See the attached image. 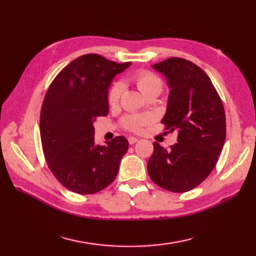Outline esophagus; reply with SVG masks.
<instances>
[{"mask_svg": "<svg viewBox=\"0 0 256 256\" xmlns=\"http://www.w3.org/2000/svg\"><path fill=\"white\" fill-rule=\"evenodd\" d=\"M138 140V138H128V143H130V145H133V144H135Z\"/></svg>", "mask_w": 256, "mask_h": 256, "instance_id": "obj_1", "label": "esophagus"}]
</instances>
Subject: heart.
<instances>
[{"instance_id":"heart-1","label":"heart","mask_w":256,"mask_h":256,"mask_svg":"<svg viewBox=\"0 0 256 256\" xmlns=\"http://www.w3.org/2000/svg\"><path fill=\"white\" fill-rule=\"evenodd\" d=\"M133 81L138 86V90L142 92V94L145 96L150 92L153 91H162V80L148 72H142L136 74L133 77ZM123 84L121 82H116L111 89L108 90V101L110 106H116L120 100V96L122 94ZM152 121V116L145 114V116H130L123 120V125L125 128L131 130L134 132H138L144 125L148 124Z\"/></svg>"}]
</instances>
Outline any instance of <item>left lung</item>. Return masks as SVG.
Masks as SVG:
<instances>
[{
    "label": "left lung",
    "instance_id": "obj_1",
    "mask_svg": "<svg viewBox=\"0 0 256 256\" xmlns=\"http://www.w3.org/2000/svg\"><path fill=\"white\" fill-rule=\"evenodd\" d=\"M170 88L162 123L177 131V143L165 150L154 143L148 172L157 186L172 192L197 187L210 175L226 140L222 101L202 69L182 58L153 64Z\"/></svg>",
    "mask_w": 256,
    "mask_h": 256
}]
</instances>
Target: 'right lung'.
I'll return each mask as SVG.
<instances>
[{"mask_svg": "<svg viewBox=\"0 0 256 256\" xmlns=\"http://www.w3.org/2000/svg\"><path fill=\"white\" fill-rule=\"evenodd\" d=\"M130 66L88 54L64 67L46 92L40 111L42 150L54 176L76 194H96L112 184L128 152L124 136L96 145L94 123L108 116V88Z\"/></svg>", "mask_w": 256, "mask_h": 256, "instance_id": "obj_1", "label": "right lung"}]
</instances>
